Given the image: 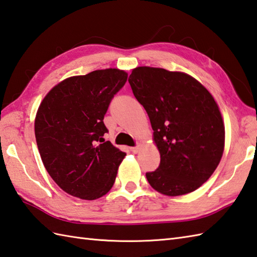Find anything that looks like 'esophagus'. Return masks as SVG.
<instances>
[{
    "instance_id": "1",
    "label": "esophagus",
    "mask_w": 257,
    "mask_h": 257,
    "mask_svg": "<svg viewBox=\"0 0 257 257\" xmlns=\"http://www.w3.org/2000/svg\"><path fill=\"white\" fill-rule=\"evenodd\" d=\"M141 150V145H136V146H133V148H131V151L133 152V153H138V152Z\"/></svg>"
}]
</instances>
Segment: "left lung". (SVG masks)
<instances>
[{"label": "left lung", "instance_id": "1", "mask_svg": "<svg viewBox=\"0 0 257 257\" xmlns=\"http://www.w3.org/2000/svg\"><path fill=\"white\" fill-rule=\"evenodd\" d=\"M128 83L148 113L161 154L150 185L177 196L195 191L222 159L225 128L216 102L195 78L181 72L140 66Z\"/></svg>", "mask_w": 257, "mask_h": 257}]
</instances>
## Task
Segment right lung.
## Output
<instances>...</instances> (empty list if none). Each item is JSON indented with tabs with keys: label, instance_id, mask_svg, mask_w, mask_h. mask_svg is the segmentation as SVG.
I'll return each mask as SVG.
<instances>
[{
	"label": "right lung",
	"instance_id": "1",
	"mask_svg": "<svg viewBox=\"0 0 257 257\" xmlns=\"http://www.w3.org/2000/svg\"><path fill=\"white\" fill-rule=\"evenodd\" d=\"M127 73L98 70L59 83L44 97L35 117L42 162L63 191L96 200L111 190L125 152L104 141V115Z\"/></svg>",
	"mask_w": 257,
	"mask_h": 257
}]
</instances>
